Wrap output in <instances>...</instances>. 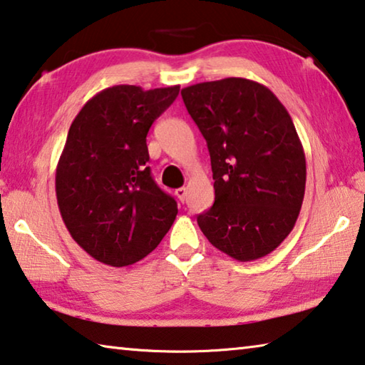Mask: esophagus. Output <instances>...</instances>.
I'll return each mask as SVG.
<instances>
[{
    "label": "esophagus",
    "instance_id": "esophagus-1",
    "mask_svg": "<svg viewBox=\"0 0 365 365\" xmlns=\"http://www.w3.org/2000/svg\"><path fill=\"white\" fill-rule=\"evenodd\" d=\"M175 195H177L178 200H180V201L183 202V201H185V197H187V188H185V187H182V188H177V190H175Z\"/></svg>",
    "mask_w": 365,
    "mask_h": 365
}]
</instances>
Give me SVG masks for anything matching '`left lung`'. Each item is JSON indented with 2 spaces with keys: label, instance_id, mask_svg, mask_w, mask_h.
Wrapping results in <instances>:
<instances>
[{
  "label": "left lung",
  "instance_id": "1",
  "mask_svg": "<svg viewBox=\"0 0 365 365\" xmlns=\"http://www.w3.org/2000/svg\"><path fill=\"white\" fill-rule=\"evenodd\" d=\"M211 154L215 200L197 215L209 243L240 262L270 255L293 230L306 190L294 123L272 91L228 77L182 90Z\"/></svg>",
  "mask_w": 365,
  "mask_h": 365
}]
</instances>
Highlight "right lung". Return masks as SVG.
<instances>
[{
    "label": "right lung",
    "mask_w": 365,
    "mask_h": 365,
    "mask_svg": "<svg viewBox=\"0 0 365 365\" xmlns=\"http://www.w3.org/2000/svg\"><path fill=\"white\" fill-rule=\"evenodd\" d=\"M180 85H115L85 103L56 168V197L80 248L123 267L150 255L177 217V202L153 180L146 135Z\"/></svg>",
    "instance_id": "obj_1"
}]
</instances>
